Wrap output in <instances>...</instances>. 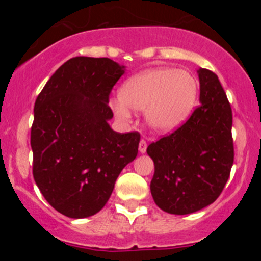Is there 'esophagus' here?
<instances>
[{
	"label": "esophagus",
	"instance_id": "esophagus-1",
	"mask_svg": "<svg viewBox=\"0 0 261 261\" xmlns=\"http://www.w3.org/2000/svg\"><path fill=\"white\" fill-rule=\"evenodd\" d=\"M146 147H147L146 141L144 140V139H141L140 143H139V151H140L141 154H144V152L146 151Z\"/></svg>",
	"mask_w": 261,
	"mask_h": 261
}]
</instances>
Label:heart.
Returning a JSON list of instances; mask_svg holds the SVG:
<instances>
[{"label":"heart","instance_id":"b5f03b06","mask_svg":"<svg viewBox=\"0 0 261 261\" xmlns=\"http://www.w3.org/2000/svg\"><path fill=\"white\" fill-rule=\"evenodd\" d=\"M118 98L111 102L116 117L130 120L131 110L144 111L147 127L165 135L178 130L193 112L198 98L196 78L175 68H154L123 82Z\"/></svg>","mask_w":261,"mask_h":261}]
</instances>
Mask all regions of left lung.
<instances>
[{"label": "left lung", "mask_w": 261, "mask_h": 261, "mask_svg": "<svg viewBox=\"0 0 261 261\" xmlns=\"http://www.w3.org/2000/svg\"><path fill=\"white\" fill-rule=\"evenodd\" d=\"M199 101L181 127L147 146L155 173L150 191L156 206L188 215L213 203L233 164L232 111L215 73L198 69Z\"/></svg>", "instance_id": "left-lung-1"}]
</instances>
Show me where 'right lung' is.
I'll return each mask as SVG.
<instances>
[{"mask_svg": "<svg viewBox=\"0 0 261 261\" xmlns=\"http://www.w3.org/2000/svg\"><path fill=\"white\" fill-rule=\"evenodd\" d=\"M125 67L75 57L46 82L34 107L33 174L53 208L70 218L101 211L121 170L138 155L140 134L116 133L109 106Z\"/></svg>", "mask_w": 261, "mask_h": 261, "instance_id": "add662e5", "label": "right lung"}]
</instances>
